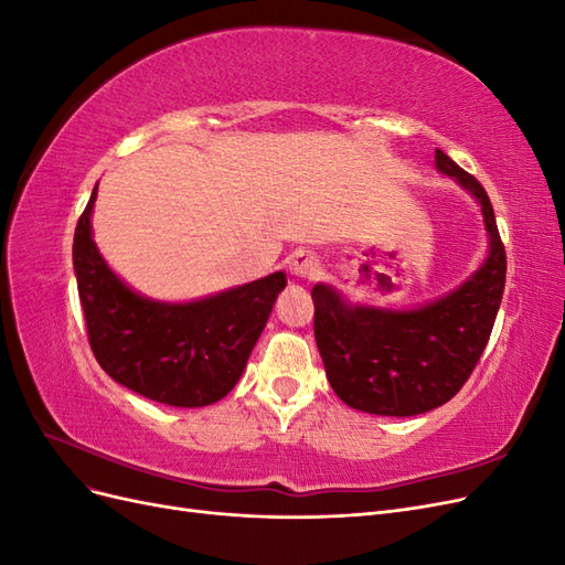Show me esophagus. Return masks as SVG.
Returning <instances> with one entry per match:
<instances>
[{
    "label": "esophagus",
    "instance_id": "esophagus-1",
    "mask_svg": "<svg viewBox=\"0 0 565 565\" xmlns=\"http://www.w3.org/2000/svg\"><path fill=\"white\" fill-rule=\"evenodd\" d=\"M289 273L297 280H313L320 273V259L309 249H297L289 256Z\"/></svg>",
    "mask_w": 565,
    "mask_h": 565
}]
</instances>
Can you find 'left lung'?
<instances>
[{
	"label": "left lung",
	"mask_w": 565,
	"mask_h": 565,
	"mask_svg": "<svg viewBox=\"0 0 565 565\" xmlns=\"http://www.w3.org/2000/svg\"><path fill=\"white\" fill-rule=\"evenodd\" d=\"M436 169L481 204L488 256L452 292L415 309L351 303L318 282L313 330L328 382L349 407L370 415L413 417L448 403L465 386L498 318L507 254L483 185L446 152Z\"/></svg>",
	"instance_id": "obj_1"
}]
</instances>
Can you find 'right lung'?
I'll use <instances>...</instances> for the list:
<instances>
[{
	"label": "right lung",
	"mask_w": 565,
	"mask_h": 565,
	"mask_svg": "<svg viewBox=\"0 0 565 565\" xmlns=\"http://www.w3.org/2000/svg\"><path fill=\"white\" fill-rule=\"evenodd\" d=\"M96 188L77 221L73 266L98 365L117 384L156 403L204 407L221 401L243 377L287 285L285 273L195 301L143 297L117 276L94 243Z\"/></svg>",
	"instance_id": "right-lung-1"
}]
</instances>
